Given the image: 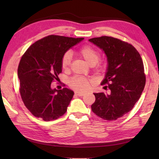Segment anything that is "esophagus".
Instances as JSON below:
<instances>
[{
	"mask_svg": "<svg viewBox=\"0 0 159 159\" xmlns=\"http://www.w3.org/2000/svg\"><path fill=\"white\" fill-rule=\"evenodd\" d=\"M75 95L78 96H83L85 95V93L82 92H79V91H75Z\"/></svg>",
	"mask_w": 159,
	"mask_h": 159,
	"instance_id": "1",
	"label": "esophagus"
}]
</instances>
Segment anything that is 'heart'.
I'll return each instance as SVG.
<instances>
[{
    "label": "heart",
    "instance_id": "1",
    "mask_svg": "<svg viewBox=\"0 0 159 159\" xmlns=\"http://www.w3.org/2000/svg\"><path fill=\"white\" fill-rule=\"evenodd\" d=\"M79 54L81 57L84 59L86 62L90 66H95L98 62L100 58L99 53L93 48L86 45L82 48L79 51ZM71 54L70 52H66L64 54L62 59H61V67L63 69H69L71 63ZM69 85L75 90L83 91L87 89L89 86V80L86 78L76 76L70 79Z\"/></svg>",
    "mask_w": 159,
    "mask_h": 159
}]
</instances>
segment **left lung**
Masks as SVG:
<instances>
[{"instance_id": "1", "label": "left lung", "mask_w": 159, "mask_h": 159, "mask_svg": "<svg viewBox=\"0 0 159 159\" xmlns=\"http://www.w3.org/2000/svg\"><path fill=\"white\" fill-rule=\"evenodd\" d=\"M89 41L106 55L107 68L101 85H108L110 90L109 93H94L91 109L104 120H116L130 111L140 98L146 82L143 61L133 45L119 39L102 36Z\"/></svg>"}]
</instances>
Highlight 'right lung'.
<instances>
[{"mask_svg":"<svg viewBox=\"0 0 159 159\" xmlns=\"http://www.w3.org/2000/svg\"><path fill=\"white\" fill-rule=\"evenodd\" d=\"M83 38L50 35L35 42L21 57L17 74L24 104L34 116L50 121L65 114L73 90L52 89L51 83L61 72V59Z\"/></svg>","mask_w":159,"mask_h":159,"instance_id":"1","label":"right lung"}]
</instances>
